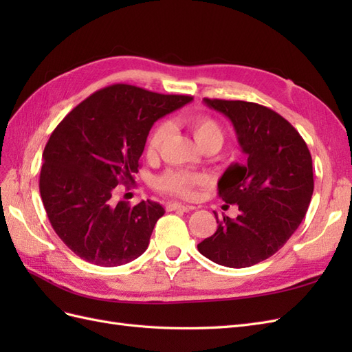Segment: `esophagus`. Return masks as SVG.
Returning a JSON list of instances; mask_svg holds the SVG:
<instances>
[{"label":"esophagus","instance_id":"1","mask_svg":"<svg viewBox=\"0 0 352 352\" xmlns=\"http://www.w3.org/2000/svg\"><path fill=\"white\" fill-rule=\"evenodd\" d=\"M167 211H175V210H182V211H190L194 210L195 207L192 206H188V204H182V202H168L166 206Z\"/></svg>","mask_w":352,"mask_h":352}]
</instances>
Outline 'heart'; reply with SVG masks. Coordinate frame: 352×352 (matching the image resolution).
<instances>
[{
	"label": "heart",
	"mask_w": 352,
	"mask_h": 352,
	"mask_svg": "<svg viewBox=\"0 0 352 352\" xmlns=\"http://www.w3.org/2000/svg\"><path fill=\"white\" fill-rule=\"evenodd\" d=\"M190 129L195 136L198 145L216 146L217 150L225 141V129L223 126L208 114H198L190 119ZM173 132V124L170 122L160 123L153 131L148 141V151L155 153L164 145ZM206 182V176L188 170H168L157 179V186L166 192L179 197H189L192 190Z\"/></svg>",
	"instance_id": "heart-1"
}]
</instances>
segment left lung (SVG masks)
<instances>
[{
  "instance_id": "obj_1",
  "label": "left lung",
  "mask_w": 352,
  "mask_h": 352,
  "mask_svg": "<svg viewBox=\"0 0 352 352\" xmlns=\"http://www.w3.org/2000/svg\"><path fill=\"white\" fill-rule=\"evenodd\" d=\"M232 122L245 164H230L219 195L236 204L239 216H223L198 251L220 265L251 267L278 252L301 225L314 189L311 154L301 135L280 114L247 101L204 98Z\"/></svg>"
}]
</instances>
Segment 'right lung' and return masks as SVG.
<instances>
[{
  "label": "right lung",
  "mask_w": 352,
  "mask_h": 352,
  "mask_svg": "<svg viewBox=\"0 0 352 352\" xmlns=\"http://www.w3.org/2000/svg\"><path fill=\"white\" fill-rule=\"evenodd\" d=\"M192 100L116 83L82 101L51 133L42 154V204L82 260L114 267L145 252L164 208L150 199L133 207L114 202L111 194L138 173L154 122Z\"/></svg>",
  "instance_id": "obj_1"
}]
</instances>
